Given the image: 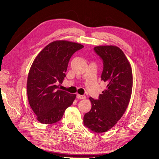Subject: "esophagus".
Here are the masks:
<instances>
[{
	"label": "esophagus",
	"mask_w": 159,
	"mask_h": 159,
	"mask_svg": "<svg viewBox=\"0 0 159 159\" xmlns=\"http://www.w3.org/2000/svg\"><path fill=\"white\" fill-rule=\"evenodd\" d=\"M77 98L78 99H85V96H84V95H80V94H77Z\"/></svg>",
	"instance_id": "1"
}]
</instances>
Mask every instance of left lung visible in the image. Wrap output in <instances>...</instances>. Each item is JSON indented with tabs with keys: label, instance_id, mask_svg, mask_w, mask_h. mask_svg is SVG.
<instances>
[{
	"label": "left lung",
	"instance_id": "8db88e82",
	"mask_svg": "<svg viewBox=\"0 0 159 159\" xmlns=\"http://www.w3.org/2000/svg\"><path fill=\"white\" fill-rule=\"evenodd\" d=\"M94 50L102 60L101 80L107 85L98 99L89 98L92 107L84 116V124L94 132L103 133L117 123L128 106L132 92V70L118 47L99 46Z\"/></svg>",
	"mask_w": 159,
	"mask_h": 159
}]
</instances>
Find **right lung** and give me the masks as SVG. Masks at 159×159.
<instances>
[{
    "mask_svg": "<svg viewBox=\"0 0 159 159\" xmlns=\"http://www.w3.org/2000/svg\"><path fill=\"white\" fill-rule=\"evenodd\" d=\"M84 48L80 44L66 41H53L44 48L34 60L27 81L30 105L43 124L59 121L65 109L76 98L58 89L66 77L65 72L72 56Z\"/></svg>",
    "mask_w": 159,
    "mask_h": 159,
    "instance_id": "add662e5",
    "label": "right lung"
}]
</instances>
